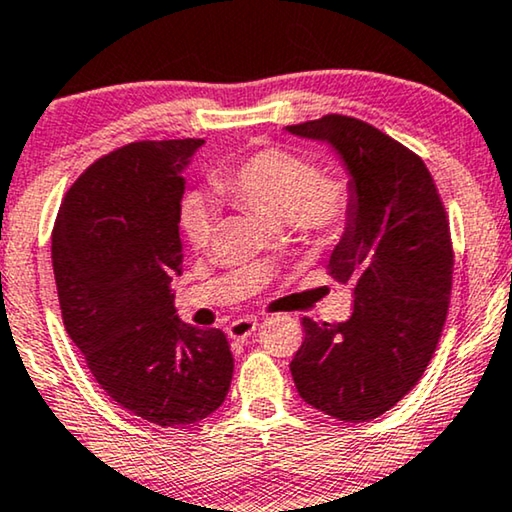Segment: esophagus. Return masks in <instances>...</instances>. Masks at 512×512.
<instances>
[{"mask_svg":"<svg viewBox=\"0 0 512 512\" xmlns=\"http://www.w3.org/2000/svg\"><path fill=\"white\" fill-rule=\"evenodd\" d=\"M257 329V320L255 318H241V320H234L232 325L227 327V334L229 338H234V341H246L255 334Z\"/></svg>","mask_w":512,"mask_h":512,"instance_id":"obj_1","label":"esophagus"}]
</instances>
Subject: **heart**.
Here are the masks:
<instances>
[{"mask_svg":"<svg viewBox=\"0 0 512 512\" xmlns=\"http://www.w3.org/2000/svg\"><path fill=\"white\" fill-rule=\"evenodd\" d=\"M213 192L246 208L273 229L287 227L308 243H327L350 218L352 190L343 178H325L311 160L269 148L250 155L213 178ZM215 229V211L192 199L183 213V232L194 248H204Z\"/></svg>","mask_w":512,"mask_h":512,"instance_id":"b5f03b06","label":"heart"}]
</instances>
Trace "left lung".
<instances>
[{"label": "left lung", "instance_id": "1", "mask_svg": "<svg viewBox=\"0 0 512 512\" xmlns=\"http://www.w3.org/2000/svg\"><path fill=\"white\" fill-rule=\"evenodd\" d=\"M285 132L327 143L352 190L327 269L352 287L355 308L336 325L304 318L294 385L336 420H373L413 390L441 338L455 264L448 215L424 162L380 129L325 115Z\"/></svg>", "mask_w": 512, "mask_h": 512}]
</instances>
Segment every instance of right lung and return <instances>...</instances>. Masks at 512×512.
<instances>
[{
    "label": "right lung",
    "instance_id": "obj_1",
    "mask_svg": "<svg viewBox=\"0 0 512 512\" xmlns=\"http://www.w3.org/2000/svg\"><path fill=\"white\" fill-rule=\"evenodd\" d=\"M204 139L139 141L97 160L64 197L53 229L62 320L109 397L160 427L215 413L234 357L220 329L185 325L171 278L183 171Z\"/></svg>",
    "mask_w": 512,
    "mask_h": 512
}]
</instances>
